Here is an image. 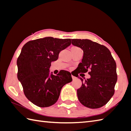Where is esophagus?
Here are the masks:
<instances>
[{"instance_id":"1","label":"esophagus","mask_w":131,"mask_h":131,"mask_svg":"<svg viewBox=\"0 0 131 131\" xmlns=\"http://www.w3.org/2000/svg\"><path fill=\"white\" fill-rule=\"evenodd\" d=\"M71 77H72V79H73V80H74V79H76V77H75L73 75H71Z\"/></svg>"}]
</instances>
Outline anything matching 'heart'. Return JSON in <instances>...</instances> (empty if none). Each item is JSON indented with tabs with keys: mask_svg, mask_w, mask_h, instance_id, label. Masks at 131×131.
<instances>
[{
	"mask_svg": "<svg viewBox=\"0 0 131 131\" xmlns=\"http://www.w3.org/2000/svg\"><path fill=\"white\" fill-rule=\"evenodd\" d=\"M75 48H77V47H75Z\"/></svg>",
	"mask_w": 131,
	"mask_h": 131,
	"instance_id": "obj_1",
	"label": "heart"
}]
</instances>
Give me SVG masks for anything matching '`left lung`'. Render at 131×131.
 Instances as JSON below:
<instances>
[{
    "label": "left lung",
    "instance_id": "8db88e82",
    "mask_svg": "<svg viewBox=\"0 0 131 131\" xmlns=\"http://www.w3.org/2000/svg\"><path fill=\"white\" fill-rule=\"evenodd\" d=\"M71 43L83 51L82 62L77 69V77L78 74L88 71L91 75L85 81L79 78L82 85L77 90L79 101L88 108L101 107L114 94L117 81L115 61L107 48L91 40L73 39Z\"/></svg>",
    "mask_w": 131,
    "mask_h": 131
}]
</instances>
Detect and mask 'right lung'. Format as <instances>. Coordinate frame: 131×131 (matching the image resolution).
<instances>
[{
	"label": "right lung",
	"mask_w": 131,
	"mask_h": 131,
	"mask_svg": "<svg viewBox=\"0 0 131 131\" xmlns=\"http://www.w3.org/2000/svg\"><path fill=\"white\" fill-rule=\"evenodd\" d=\"M70 44V39L46 37L29 41L22 48L17 61V78L26 98L37 106L54 104L63 86L72 81L68 71L49 76L51 62L56 61L59 53Z\"/></svg>",
	"instance_id": "obj_1"
}]
</instances>
